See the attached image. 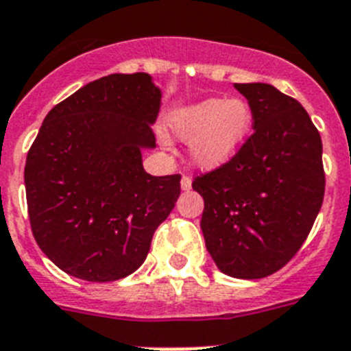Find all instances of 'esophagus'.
<instances>
[{"mask_svg":"<svg viewBox=\"0 0 351 351\" xmlns=\"http://www.w3.org/2000/svg\"><path fill=\"white\" fill-rule=\"evenodd\" d=\"M180 185H182V189H184V191H189V189L193 187V180H191V176L184 175L182 176V182H180Z\"/></svg>","mask_w":351,"mask_h":351,"instance_id":"1","label":"esophagus"}]
</instances>
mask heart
<instances>
[{"label": "heart", "mask_w": 351, "mask_h": 351, "mask_svg": "<svg viewBox=\"0 0 351 351\" xmlns=\"http://www.w3.org/2000/svg\"><path fill=\"white\" fill-rule=\"evenodd\" d=\"M252 125L251 108L243 100L206 99L180 109L173 129L180 138L193 139L191 152L197 166H222L242 148Z\"/></svg>", "instance_id": "b5f03b06"}]
</instances>
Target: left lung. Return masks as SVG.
<instances>
[{"label": "left lung", "mask_w": 351, "mask_h": 351, "mask_svg": "<svg viewBox=\"0 0 351 351\" xmlns=\"http://www.w3.org/2000/svg\"><path fill=\"white\" fill-rule=\"evenodd\" d=\"M254 132L237 155L194 178L201 231L219 270L261 279L302 247L325 194L322 138L300 102L265 83L234 84Z\"/></svg>", "instance_id": "obj_1"}]
</instances>
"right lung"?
I'll return each mask as SVG.
<instances>
[{
    "instance_id": "obj_1",
    "label": "right lung",
    "mask_w": 351,
    "mask_h": 351,
    "mask_svg": "<svg viewBox=\"0 0 351 351\" xmlns=\"http://www.w3.org/2000/svg\"><path fill=\"white\" fill-rule=\"evenodd\" d=\"M160 90L145 72L88 83L47 112L26 157L33 237L49 260L90 282L138 270L180 196V175L152 176Z\"/></svg>"
}]
</instances>
